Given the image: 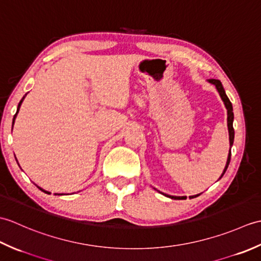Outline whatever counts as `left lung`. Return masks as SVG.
Segmentation results:
<instances>
[{"instance_id": "1", "label": "left lung", "mask_w": 261, "mask_h": 261, "mask_svg": "<svg viewBox=\"0 0 261 261\" xmlns=\"http://www.w3.org/2000/svg\"><path fill=\"white\" fill-rule=\"evenodd\" d=\"M208 82L212 83V84L215 85L216 90H218L219 93H220L221 98L223 99V102H224V104H225L226 110H228V127H229V136H230V146H232V145H233V140H234L233 109H232V104H231V102H230L229 97L226 96L225 91H224V88H223V86H222V83H221L219 80H208ZM230 159H231V149H230V153H229V157H228V162H226V165H225V168H224V171H223L222 176L224 175L226 169H228V166H229V164H230ZM222 176H221V177H222ZM198 195H199V194H198ZM198 195L190 196V198H194V197H196V196H198ZM166 196H168V197H170V198H174V199H185V198H186V196H181V197H180V196H170V195H166Z\"/></svg>"}]
</instances>
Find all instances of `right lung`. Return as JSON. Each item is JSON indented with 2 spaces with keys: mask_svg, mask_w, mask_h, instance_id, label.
<instances>
[{
  "mask_svg": "<svg viewBox=\"0 0 261 261\" xmlns=\"http://www.w3.org/2000/svg\"><path fill=\"white\" fill-rule=\"evenodd\" d=\"M23 98H24V96H23ZM23 98H22L21 99V101H20V103H19V105H18V110H16V113L14 114V118H13V123H14V119H15V116H16V114H18V112H19V110H20V107H21V103H22V101H23ZM39 188V190H40V191H42V192H45V193H47V194H50V193H49V192H47V191H43L42 190V188H40V187H38Z\"/></svg>",
  "mask_w": 261,
  "mask_h": 261,
  "instance_id": "right-lung-1",
  "label": "right lung"
}]
</instances>
